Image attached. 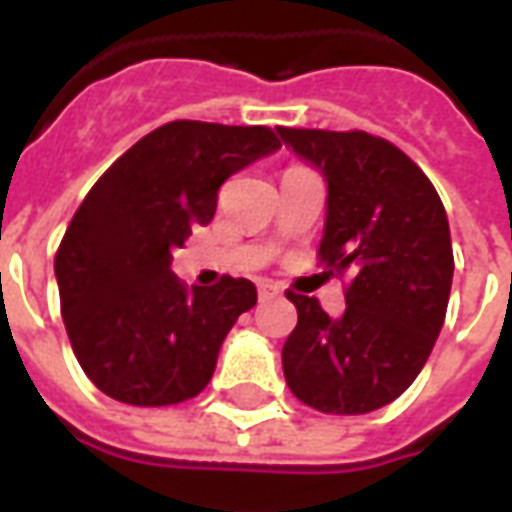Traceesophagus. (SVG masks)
<instances>
[{"label":"esophagus","instance_id":"esophagus-1","mask_svg":"<svg viewBox=\"0 0 512 512\" xmlns=\"http://www.w3.org/2000/svg\"><path fill=\"white\" fill-rule=\"evenodd\" d=\"M257 293H260V301H271L282 296V290H279L277 282H271V279H260L257 282Z\"/></svg>","mask_w":512,"mask_h":512}]
</instances>
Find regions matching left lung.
<instances>
[{"mask_svg": "<svg viewBox=\"0 0 512 512\" xmlns=\"http://www.w3.org/2000/svg\"><path fill=\"white\" fill-rule=\"evenodd\" d=\"M326 180L318 255L354 271L345 312L288 293L299 323L282 345L290 392L323 414H367L406 392L447 315L452 244L433 183L392 142L365 131L277 128Z\"/></svg>", "mask_w": 512, "mask_h": 512, "instance_id": "left-lung-1", "label": "left lung"}]
</instances>
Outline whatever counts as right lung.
I'll return each instance as SVG.
<instances>
[{"label": "right lung", "mask_w": 512, "mask_h": 512, "mask_svg": "<svg viewBox=\"0 0 512 512\" xmlns=\"http://www.w3.org/2000/svg\"><path fill=\"white\" fill-rule=\"evenodd\" d=\"M274 150L271 128L175 120L142 136L84 197L54 274L73 354L104 395L172 406L208 386L257 288L233 277L183 288L172 249L211 222L224 180Z\"/></svg>", "instance_id": "right-lung-1"}]
</instances>
